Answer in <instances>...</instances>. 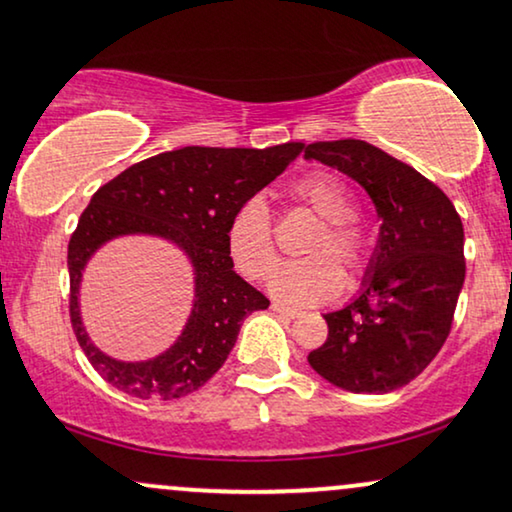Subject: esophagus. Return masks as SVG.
Segmentation results:
<instances>
[{"label": "esophagus", "instance_id": "1", "mask_svg": "<svg viewBox=\"0 0 512 512\" xmlns=\"http://www.w3.org/2000/svg\"><path fill=\"white\" fill-rule=\"evenodd\" d=\"M271 309H274L278 316H283V319H297V316H300V312H297V309L283 307V304H278V302L271 304Z\"/></svg>", "mask_w": 512, "mask_h": 512}]
</instances>
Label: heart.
Segmentation results:
<instances>
[{"label": "heart", "mask_w": 512, "mask_h": 512, "mask_svg": "<svg viewBox=\"0 0 512 512\" xmlns=\"http://www.w3.org/2000/svg\"><path fill=\"white\" fill-rule=\"evenodd\" d=\"M290 196L323 219L304 245L312 257L283 264L271 278V293L288 304L333 300L349 281H359L371 264V238L357 219V198L338 174L314 170L290 186ZM226 245L236 269L250 281H264L278 264L274 217L267 200L252 196L234 210Z\"/></svg>", "instance_id": "heart-1"}]
</instances>
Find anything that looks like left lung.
Segmentation results:
<instances>
[{
  "label": "left lung",
  "mask_w": 512,
  "mask_h": 512,
  "mask_svg": "<svg viewBox=\"0 0 512 512\" xmlns=\"http://www.w3.org/2000/svg\"><path fill=\"white\" fill-rule=\"evenodd\" d=\"M304 158L357 179L383 219L364 290L323 316L328 338L307 361L347 392H392L423 373L451 333L465 278L461 217L437 184L361 139L316 141Z\"/></svg>",
  "instance_id": "8db88e82"
}]
</instances>
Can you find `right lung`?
Returning a JSON list of instances; mask_svg holds the SVG:
<instances>
[{"label": "right lung", "mask_w": 512, "mask_h": 512, "mask_svg": "<svg viewBox=\"0 0 512 512\" xmlns=\"http://www.w3.org/2000/svg\"><path fill=\"white\" fill-rule=\"evenodd\" d=\"M302 148L300 141L264 151L186 146L127 167L94 193L68 243L70 323L106 383L137 399H179L222 368L245 316L269 307L267 297L234 271L226 226L238 205L274 181ZM125 233L170 237L197 267V302L185 333L165 355L141 365L99 353L76 307L83 264L101 242Z\"/></svg>", "instance_id": "right-lung-1"}]
</instances>
